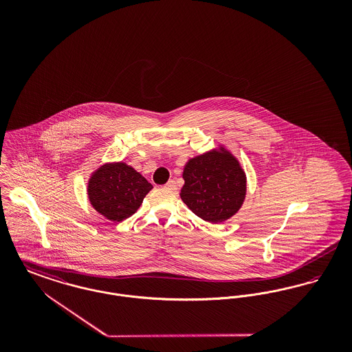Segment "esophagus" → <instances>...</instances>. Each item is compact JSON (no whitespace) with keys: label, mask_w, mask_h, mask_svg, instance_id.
Listing matches in <instances>:
<instances>
[{"label":"esophagus","mask_w":352,"mask_h":352,"mask_svg":"<svg viewBox=\"0 0 352 352\" xmlns=\"http://www.w3.org/2000/svg\"><path fill=\"white\" fill-rule=\"evenodd\" d=\"M165 188L171 190V191H175V190H177V184H175V181H168V184H165Z\"/></svg>","instance_id":"34e87169"}]
</instances>
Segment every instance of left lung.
I'll return each instance as SVG.
<instances>
[{"label": "left lung", "instance_id": "left-lung-1", "mask_svg": "<svg viewBox=\"0 0 352 352\" xmlns=\"http://www.w3.org/2000/svg\"><path fill=\"white\" fill-rule=\"evenodd\" d=\"M181 198L199 218L221 223L240 210L247 178L239 161L224 148L191 158L184 170Z\"/></svg>", "mask_w": 352, "mask_h": 352}]
</instances>
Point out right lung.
I'll return each instance as SVG.
<instances>
[{"label": "right lung", "mask_w": 352, "mask_h": 352, "mask_svg": "<svg viewBox=\"0 0 352 352\" xmlns=\"http://www.w3.org/2000/svg\"><path fill=\"white\" fill-rule=\"evenodd\" d=\"M153 188L140 173L124 162L105 164L88 181V199L92 207L112 221L132 217Z\"/></svg>", "instance_id": "1"}]
</instances>
